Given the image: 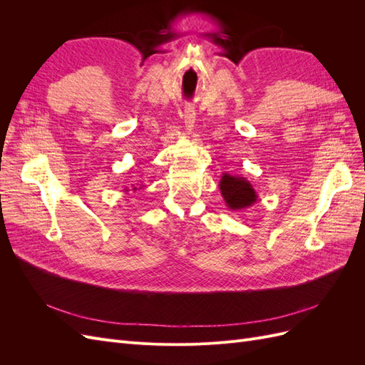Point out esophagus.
Segmentation results:
<instances>
[{
  "instance_id": "34e87169",
  "label": "esophagus",
  "mask_w": 365,
  "mask_h": 365,
  "mask_svg": "<svg viewBox=\"0 0 365 365\" xmlns=\"http://www.w3.org/2000/svg\"><path fill=\"white\" fill-rule=\"evenodd\" d=\"M195 120H196L195 108L185 106V109H184V126L189 132H192L193 128H195Z\"/></svg>"
}]
</instances>
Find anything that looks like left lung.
<instances>
[{
    "mask_svg": "<svg viewBox=\"0 0 365 365\" xmlns=\"http://www.w3.org/2000/svg\"><path fill=\"white\" fill-rule=\"evenodd\" d=\"M220 195L230 210H244L256 204L257 193L251 182L244 176L224 173L219 181Z\"/></svg>",
    "mask_w": 365,
    "mask_h": 365,
    "instance_id": "left-lung-1",
    "label": "left lung"
}]
</instances>
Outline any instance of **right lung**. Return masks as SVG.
Returning a JSON list of instances; mask_svg holds the SVG:
<instances>
[{
	"label": "right lung",
	"instance_id": "1",
	"mask_svg": "<svg viewBox=\"0 0 365 365\" xmlns=\"http://www.w3.org/2000/svg\"><path fill=\"white\" fill-rule=\"evenodd\" d=\"M141 187H143V185H140V187H138V189H141ZM138 189H137V187H132V190H134V192H137ZM125 192H128V189H125Z\"/></svg>",
	"mask_w": 365,
	"mask_h": 365
}]
</instances>
